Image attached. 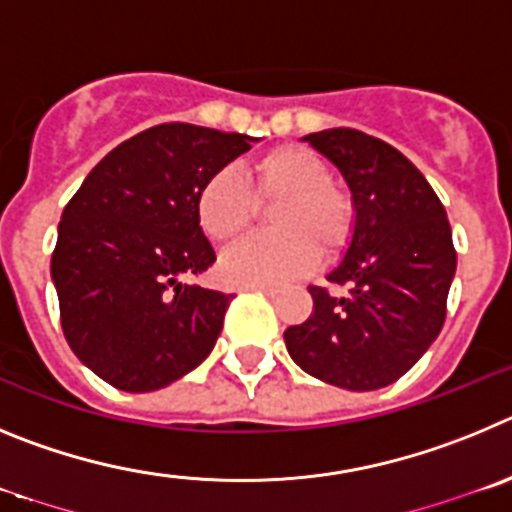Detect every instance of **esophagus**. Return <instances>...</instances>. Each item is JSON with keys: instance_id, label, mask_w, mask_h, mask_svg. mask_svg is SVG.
Segmentation results:
<instances>
[{"instance_id": "1", "label": "esophagus", "mask_w": 512, "mask_h": 512, "mask_svg": "<svg viewBox=\"0 0 512 512\" xmlns=\"http://www.w3.org/2000/svg\"><path fill=\"white\" fill-rule=\"evenodd\" d=\"M252 293H260V296H267V298H275V293H278V290H273V288H250Z\"/></svg>"}]
</instances>
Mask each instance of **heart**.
I'll list each match as a JSON object with an SVG mask.
<instances>
[{
    "instance_id": "1",
    "label": "heart",
    "mask_w": 512,
    "mask_h": 512,
    "mask_svg": "<svg viewBox=\"0 0 512 512\" xmlns=\"http://www.w3.org/2000/svg\"><path fill=\"white\" fill-rule=\"evenodd\" d=\"M278 206L270 222L278 232L242 239L222 257V278L239 288H275L303 278L349 247L357 209L349 193L331 183V168L303 147H275L252 163L250 183L222 168L211 173L196 196L204 234L219 245L232 242L260 214V204Z\"/></svg>"
}]
</instances>
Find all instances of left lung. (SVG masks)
Returning a JSON list of instances; mask_svg holds the SVG:
<instances>
[{"label": "left lung", "mask_w": 512, "mask_h": 512, "mask_svg": "<svg viewBox=\"0 0 512 512\" xmlns=\"http://www.w3.org/2000/svg\"><path fill=\"white\" fill-rule=\"evenodd\" d=\"M352 188V245L329 283L308 285L313 311L285 329L301 370L347 390L385 388L439 336L457 250L444 204L421 170L393 145L349 127L306 137Z\"/></svg>", "instance_id": "left-lung-1"}]
</instances>
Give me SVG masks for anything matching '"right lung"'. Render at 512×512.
I'll list each match as a JSON object with an SVG mask.
<instances>
[{
	"label": "right lung",
	"mask_w": 512,
	"mask_h": 512,
	"mask_svg": "<svg viewBox=\"0 0 512 512\" xmlns=\"http://www.w3.org/2000/svg\"><path fill=\"white\" fill-rule=\"evenodd\" d=\"M250 142L158 124L114 147L63 209L50 260L63 334L114 388H165L214 349L234 296L181 278L216 260L196 216L199 188Z\"/></svg>",
	"instance_id": "add662e5"
}]
</instances>
